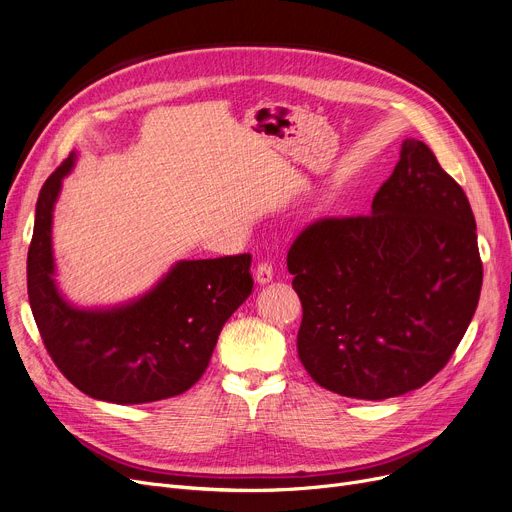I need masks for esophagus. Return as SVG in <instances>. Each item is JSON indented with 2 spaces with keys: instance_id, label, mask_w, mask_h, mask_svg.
Wrapping results in <instances>:
<instances>
[{
  "instance_id": "34e87169",
  "label": "esophagus",
  "mask_w": 512,
  "mask_h": 512,
  "mask_svg": "<svg viewBox=\"0 0 512 512\" xmlns=\"http://www.w3.org/2000/svg\"><path fill=\"white\" fill-rule=\"evenodd\" d=\"M272 278H274V267H272V263L261 261V263L257 265V270H255V280H257L259 284H270Z\"/></svg>"
}]
</instances>
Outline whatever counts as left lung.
<instances>
[{
	"label": "left lung",
	"instance_id": "8db88e82",
	"mask_svg": "<svg viewBox=\"0 0 512 512\" xmlns=\"http://www.w3.org/2000/svg\"><path fill=\"white\" fill-rule=\"evenodd\" d=\"M286 263L303 305V367L361 400L432 380L463 340L483 278L469 199L415 139L402 141L371 215L307 226Z\"/></svg>",
	"mask_w": 512,
	"mask_h": 512
}]
</instances>
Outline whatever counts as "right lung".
Returning a JSON list of instances; mask_svg holds the SVG:
<instances>
[{"instance_id": "obj_1", "label": "right lung", "mask_w": 512, "mask_h": 512, "mask_svg": "<svg viewBox=\"0 0 512 512\" xmlns=\"http://www.w3.org/2000/svg\"><path fill=\"white\" fill-rule=\"evenodd\" d=\"M76 153L39 193L26 259L29 303L49 357L91 398L143 405L186 392L205 373L228 317L253 290L251 255L182 259L151 290L114 307H76L56 284L53 207Z\"/></svg>"}]
</instances>
